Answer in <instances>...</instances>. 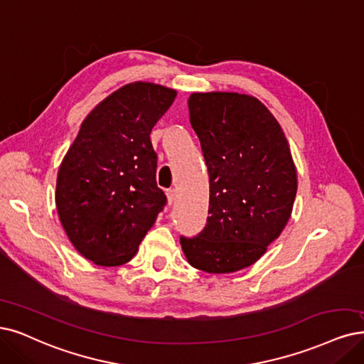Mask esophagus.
Listing matches in <instances>:
<instances>
[{
  "mask_svg": "<svg viewBox=\"0 0 364 364\" xmlns=\"http://www.w3.org/2000/svg\"><path fill=\"white\" fill-rule=\"evenodd\" d=\"M166 196H168V204L172 205L175 203V199H177V191H175V189L166 191Z\"/></svg>",
  "mask_w": 364,
  "mask_h": 364,
  "instance_id": "34e87169",
  "label": "esophagus"
}]
</instances>
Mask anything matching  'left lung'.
I'll return each instance as SVG.
<instances>
[{
    "mask_svg": "<svg viewBox=\"0 0 364 364\" xmlns=\"http://www.w3.org/2000/svg\"><path fill=\"white\" fill-rule=\"evenodd\" d=\"M191 124L210 177L207 225L181 237L189 264L213 274L257 262L287 226L297 171L277 119L257 97L238 92H192Z\"/></svg>",
    "mask_w": 364,
    "mask_h": 364,
    "instance_id": "obj_1",
    "label": "left lung"
}]
</instances>
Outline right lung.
Segmentation results:
<instances>
[{
  "mask_svg": "<svg viewBox=\"0 0 364 364\" xmlns=\"http://www.w3.org/2000/svg\"><path fill=\"white\" fill-rule=\"evenodd\" d=\"M175 97V90L142 80L118 88L87 115L61 161L58 216L94 264L129 262L166 204L150 133Z\"/></svg>",
  "mask_w": 364,
  "mask_h": 364,
  "instance_id": "right-lung-1",
  "label": "right lung"
}]
</instances>
